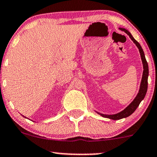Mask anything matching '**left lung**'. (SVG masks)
Listing matches in <instances>:
<instances>
[{"label": "left lung", "instance_id": "1", "mask_svg": "<svg viewBox=\"0 0 157 157\" xmlns=\"http://www.w3.org/2000/svg\"><path fill=\"white\" fill-rule=\"evenodd\" d=\"M120 29L121 30V31L125 32L126 33H127V34L129 36L130 39L133 41V42L136 44V46L138 48L140 53L141 59H142V61H143V73L142 80H141L140 88L139 93L137 94V97H135V99H134V101H132V102L130 104L129 106L126 107V109H124V110L121 111V112L117 113V114H115V115H104V114H101V113H98L99 115H101V116L105 117V118H109V119H113V120L121 119V118H126V117L129 116L130 115L132 114V113L135 111V109L137 108V107L139 106L140 103L141 102V101L144 99L145 94H146L147 89H148V63H147V61H146V59H145L144 52H143V50L142 48H141L140 44L135 39H134V37L132 36L131 33H130L129 32L127 31V30L124 29V28H120Z\"/></svg>", "mask_w": 157, "mask_h": 157}]
</instances>
